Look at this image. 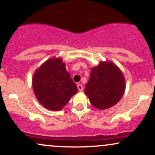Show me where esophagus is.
<instances>
[{
    "label": "esophagus",
    "instance_id": "obj_1",
    "mask_svg": "<svg viewBox=\"0 0 155 155\" xmlns=\"http://www.w3.org/2000/svg\"><path fill=\"white\" fill-rule=\"evenodd\" d=\"M77 87H78V90H79V91H82L83 90V86L81 84H78Z\"/></svg>",
    "mask_w": 155,
    "mask_h": 155
}]
</instances>
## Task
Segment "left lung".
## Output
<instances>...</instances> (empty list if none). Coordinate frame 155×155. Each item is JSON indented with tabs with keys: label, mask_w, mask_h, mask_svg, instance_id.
<instances>
[{
	"label": "left lung",
	"mask_w": 155,
	"mask_h": 155,
	"mask_svg": "<svg viewBox=\"0 0 155 155\" xmlns=\"http://www.w3.org/2000/svg\"><path fill=\"white\" fill-rule=\"evenodd\" d=\"M124 89L125 80L117 65L111 62H101L92 68L84 93L92 106L102 110L117 104L122 98Z\"/></svg>",
	"instance_id": "left-lung-1"
}]
</instances>
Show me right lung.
<instances>
[{"label":"right lung","mask_w":155,"mask_h":155,"mask_svg":"<svg viewBox=\"0 0 155 155\" xmlns=\"http://www.w3.org/2000/svg\"><path fill=\"white\" fill-rule=\"evenodd\" d=\"M33 87L40 104L52 111L61 110L78 92L60 58H51L37 69L33 77Z\"/></svg>","instance_id":"obj_1"}]
</instances>
